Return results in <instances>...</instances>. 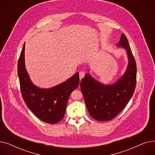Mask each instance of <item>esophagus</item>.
Masks as SVG:
<instances>
[{
  "instance_id": "34e87169",
  "label": "esophagus",
  "mask_w": 155,
  "mask_h": 155,
  "mask_svg": "<svg viewBox=\"0 0 155 155\" xmlns=\"http://www.w3.org/2000/svg\"><path fill=\"white\" fill-rule=\"evenodd\" d=\"M85 74V73L84 71H81L79 72V77H80V80L84 77Z\"/></svg>"
}]
</instances>
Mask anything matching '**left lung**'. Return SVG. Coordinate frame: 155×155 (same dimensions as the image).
I'll list each match as a JSON object with an SVG mask.
<instances>
[{
    "label": "left lung",
    "mask_w": 155,
    "mask_h": 155,
    "mask_svg": "<svg viewBox=\"0 0 155 155\" xmlns=\"http://www.w3.org/2000/svg\"><path fill=\"white\" fill-rule=\"evenodd\" d=\"M117 46L124 48L128 57L124 74L111 85H104L87 73L81 80V91L89 114L94 119L107 121L123 110L132 97L136 84V64L127 39L123 33Z\"/></svg>",
    "instance_id": "8db88e82"
}]
</instances>
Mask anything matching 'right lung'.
<instances>
[{"mask_svg": "<svg viewBox=\"0 0 155 155\" xmlns=\"http://www.w3.org/2000/svg\"><path fill=\"white\" fill-rule=\"evenodd\" d=\"M24 51L25 43L18 64L22 98L28 107L38 119L48 124L58 123L64 117L71 93L78 86V72L58 85L50 88H41L32 84L29 77L25 67Z\"/></svg>", "mask_w": 155, "mask_h": 155, "instance_id": "1", "label": "right lung"}]
</instances>
